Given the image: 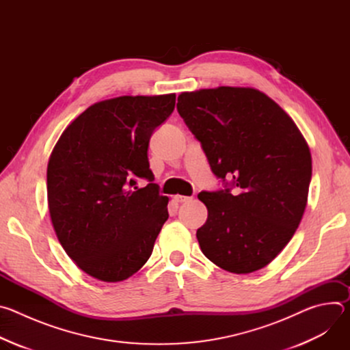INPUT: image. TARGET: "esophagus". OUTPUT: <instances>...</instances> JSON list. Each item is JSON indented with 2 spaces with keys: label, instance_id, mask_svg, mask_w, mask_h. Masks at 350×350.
<instances>
[{
  "label": "esophagus",
  "instance_id": "obj_1",
  "mask_svg": "<svg viewBox=\"0 0 350 350\" xmlns=\"http://www.w3.org/2000/svg\"><path fill=\"white\" fill-rule=\"evenodd\" d=\"M191 196H184V195H176L174 196V201L178 204H184V202H189L191 201Z\"/></svg>",
  "mask_w": 350,
  "mask_h": 350
}]
</instances>
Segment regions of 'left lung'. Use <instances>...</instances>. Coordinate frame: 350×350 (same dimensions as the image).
I'll return each mask as SVG.
<instances>
[{
	"instance_id": "1",
	"label": "left lung",
	"mask_w": 350,
	"mask_h": 350,
	"mask_svg": "<svg viewBox=\"0 0 350 350\" xmlns=\"http://www.w3.org/2000/svg\"><path fill=\"white\" fill-rule=\"evenodd\" d=\"M177 101L226 187L198 193L208 208L206 223L196 231L201 251L234 274L266 267L305 213L312 180L306 139L286 112L255 88H205L181 92Z\"/></svg>"
}]
</instances>
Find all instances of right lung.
<instances>
[{
	"mask_svg": "<svg viewBox=\"0 0 350 350\" xmlns=\"http://www.w3.org/2000/svg\"><path fill=\"white\" fill-rule=\"evenodd\" d=\"M174 105L176 94L96 103L65 129L49 157L46 193L57 237L76 266L99 281L137 273L169 217L148 146ZM138 178L148 184L137 187Z\"/></svg>",
	"mask_w": 350,
	"mask_h": 350,
	"instance_id": "add662e5",
	"label": "right lung"
}]
</instances>
